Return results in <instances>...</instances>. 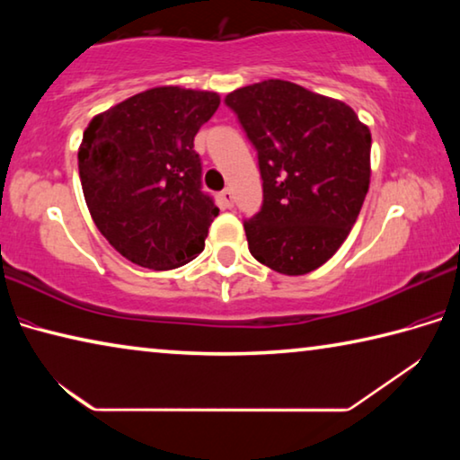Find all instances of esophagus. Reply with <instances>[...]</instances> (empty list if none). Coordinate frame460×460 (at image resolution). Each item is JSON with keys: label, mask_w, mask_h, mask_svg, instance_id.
Segmentation results:
<instances>
[{"label": "esophagus", "mask_w": 460, "mask_h": 460, "mask_svg": "<svg viewBox=\"0 0 460 460\" xmlns=\"http://www.w3.org/2000/svg\"><path fill=\"white\" fill-rule=\"evenodd\" d=\"M221 200H223L225 207L231 208V207H233V190H231V189H225V190L221 192Z\"/></svg>", "instance_id": "obj_1"}]
</instances>
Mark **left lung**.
Wrapping results in <instances>:
<instances>
[{"instance_id": "1", "label": "left lung", "mask_w": 460, "mask_h": 460, "mask_svg": "<svg viewBox=\"0 0 460 460\" xmlns=\"http://www.w3.org/2000/svg\"><path fill=\"white\" fill-rule=\"evenodd\" d=\"M258 150L263 205L245 221L249 252L284 276L329 261L359 217L371 131L339 99L268 79L225 99Z\"/></svg>"}]
</instances>
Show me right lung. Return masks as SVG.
Segmentation results:
<instances>
[{
	"mask_svg": "<svg viewBox=\"0 0 460 460\" xmlns=\"http://www.w3.org/2000/svg\"><path fill=\"white\" fill-rule=\"evenodd\" d=\"M219 103V93L164 84L109 107L84 129V200L101 235L131 263L174 270L205 249L219 208L200 190L194 136Z\"/></svg>",
	"mask_w": 460,
	"mask_h": 460,
	"instance_id": "obj_1",
	"label": "right lung"
}]
</instances>
